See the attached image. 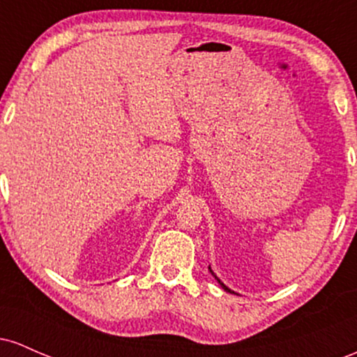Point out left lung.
Returning <instances> with one entry per match:
<instances>
[{"mask_svg": "<svg viewBox=\"0 0 357 357\" xmlns=\"http://www.w3.org/2000/svg\"><path fill=\"white\" fill-rule=\"evenodd\" d=\"M210 272L213 273V270H211V267H210ZM213 275H215V273H213ZM215 278H216V280H218V284H220L221 287H223V289H225V290H227V292H230V294H235V292H233V290H230V289H228V287H227V285H225V284H223V282H221L218 277H216V275H215Z\"/></svg>", "mask_w": 357, "mask_h": 357, "instance_id": "1", "label": "left lung"}]
</instances>
